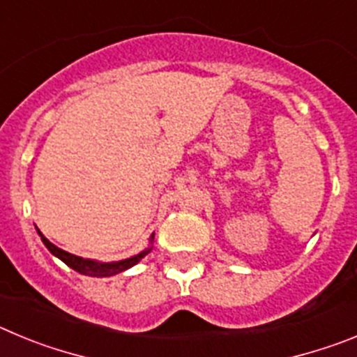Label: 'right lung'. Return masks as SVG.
Instances as JSON below:
<instances>
[{
  "instance_id": "1",
  "label": "right lung",
  "mask_w": 357,
  "mask_h": 357,
  "mask_svg": "<svg viewBox=\"0 0 357 357\" xmlns=\"http://www.w3.org/2000/svg\"><path fill=\"white\" fill-rule=\"evenodd\" d=\"M37 234H39L40 239H43L44 247L48 248V250L52 252L55 257H59L62 263H66L69 268H73L75 272L82 273V275H87V277H110V275H116V273L125 272V270H128V268H132L134 264L139 263L144 255L150 254L151 241H153V236H155V234L150 236V247L144 248V250H141L139 254H135V255H132V257H127V259H121V261L102 263V261H96V259H84V257H80V255L69 254V252L55 247L53 243H50L48 239L44 238L43 232H40L39 229H37Z\"/></svg>"
}]
</instances>
